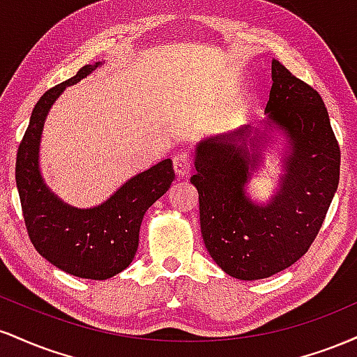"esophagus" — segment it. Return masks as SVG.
<instances>
[{"instance_id": "esophagus-1", "label": "esophagus", "mask_w": 357, "mask_h": 357, "mask_svg": "<svg viewBox=\"0 0 357 357\" xmlns=\"http://www.w3.org/2000/svg\"><path fill=\"white\" fill-rule=\"evenodd\" d=\"M173 167L178 176H186L191 171V155L188 151H179L173 155Z\"/></svg>"}]
</instances>
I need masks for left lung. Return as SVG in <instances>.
<instances>
[{
    "label": "left lung",
    "instance_id": "1",
    "mask_svg": "<svg viewBox=\"0 0 357 357\" xmlns=\"http://www.w3.org/2000/svg\"><path fill=\"white\" fill-rule=\"evenodd\" d=\"M265 114L264 129L275 126L289 142L281 186L267 205L253 204L244 192L259 146L268 142L264 130L243 126L202 141L191 176L204 247L240 280L267 278L305 255L339 184L341 149L321 96L275 59Z\"/></svg>",
    "mask_w": 357,
    "mask_h": 357
}]
</instances>
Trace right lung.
<instances>
[{"instance_id":"add662e5","label":"right lung","mask_w":357,"mask_h":357,"mask_svg":"<svg viewBox=\"0 0 357 357\" xmlns=\"http://www.w3.org/2000/svg\"><path fill=\"white\" fill-rule=\"evenodd\" d=\"M99 65H85L40 97L20 142L15 171L24 225L36 252L56 268L90 280H105L129 267L144 213L174 181L173 161L165 159L130 178L107 202L87 210L63 203L48 190L38 162L45 119L65 87L85 79Z\"/></svg>"}]
</instances>
